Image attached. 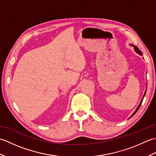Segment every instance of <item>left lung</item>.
<instances>
[{"label": "left lung", "mask_w": 156, "mask_h": 156, "mask_svg": "<svg viewBox=\"0 0 156 156\" xmlns=\"http://www.w3.org/2000/svg\"><path fill=\"white\" fill-rule=\"evenodd\" d=\"M130 45H131V46H133V47L134 48V50H135V51L137 53V54H138L139 55H142V53H141V51L140 50V49H138V48L137 47V46H135L134 45H132V44H130ZM145 93H146V90H145V93H144V96H143V98H142V99H141V102H140V105H138V107H137V108L135 109V111L133 112V113L132 114V115L130 117H129V119H130V118H131L132 117H133V116L136 113V112H137V111H138V109L140 108V106H141V103H142V101H143V100H144V97H145Z\"/></svg>", "instance_id": "left-lung-1"}]
</instances>
